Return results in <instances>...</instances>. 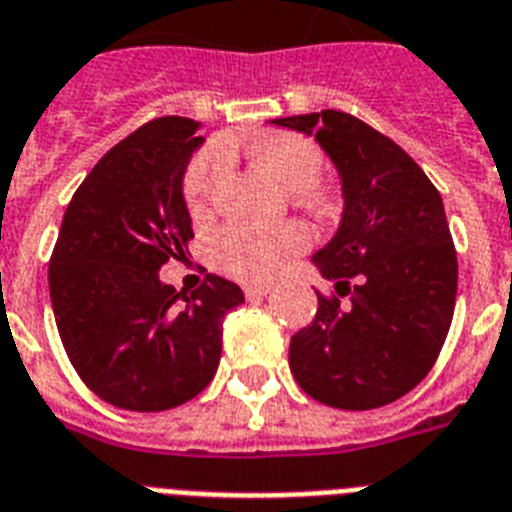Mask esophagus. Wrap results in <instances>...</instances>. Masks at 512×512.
Listing matches in <instances>:
<instances>
[{
  "instance_id": "esophagus-1",
  "label": "esophagus",
  "mask_w": 512,
  "mask_h": 512,
  "mask_svg": "<svg viewBox=\"0 0 512 512\" xmlns=\"http://www.w3.org/2000/svg\"><path fill=\"white\" fill-rule=\"evenodd\" d=\"M269 296V285H248L245 288V298L248 301H261V298Z\"/></svg>"
}]
</instances>
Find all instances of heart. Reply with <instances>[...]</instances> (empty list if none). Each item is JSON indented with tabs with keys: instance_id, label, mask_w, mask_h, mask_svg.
<instances>
[{
	"instance_id": "1",
	"label": "heart",
	"mask_w": 512,
	"mask_h": 512,
	"mask_svg": "<svg viewBox=\"0 0 512 512\" xmlns=\"http://www.w3.org/2000/svg\"><path fill=\"white\" fill-rule=\"evenodd\" d=\"M253 161L272 174L285 190L309 192L322 177V150L296 134H261L251 142ZM227 169V150L214 145L190 163L185 177V198L192 216L208 214L216 185ZM309 245V232L298 224L280 227H230L211 245L216 269L240 282H267Z\"/></svg>"
}]
</instances>
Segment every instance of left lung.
<instances>
[{"mask_svg": "<svg viewBox=\"0 0 512 512\" xmlns=\"http://www.w3.org/2000/svg\"><path fill=\"white\" fill-rule=\"evenodd\" d=\"M325 150L341 179L335 235L312 256L338 298L290 338V372L338 410H375L410 394L452 325L457 256L439 190L402 147L365 121L322 110L275 118Z\"/></svg>", "mask_w": 512, "mask_h": 512, "instance_id": "left-lung-1", "label": "left lung"}]
</instances>
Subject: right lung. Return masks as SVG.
Wrapping results in <instances>:
<instances>
[{"mask_svg":"<svg viewBox=\"0 0 512 512\" xmlns=\"http://www.w3.org/2000/svg\"><path fill=\"white\" fill-rule=\"evenodd\" d=\"M200 121L155 118L102 155L65 208L49 298L71 365L102 402L161 412L190 402L222 357L224 314L245 301L208 275L192 296L161 280L192 237L185 174Z\"/></svg>","mask_w":512,"mask_h":512,"instance_id":"add662e5","label":"right lung"}]
</instances>
